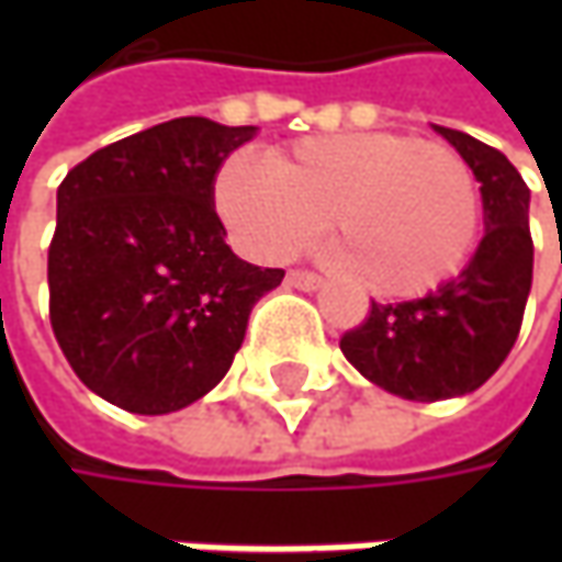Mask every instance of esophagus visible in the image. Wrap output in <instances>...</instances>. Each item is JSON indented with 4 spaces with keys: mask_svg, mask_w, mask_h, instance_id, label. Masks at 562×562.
<instances>
[{
    "mask_svg": "<svg viewBox=\"0 0 562 562\" xmlns=\"http://www.w3.org/2000/svg\"><path fill=\"white\" fill-rule=\"evenodd\" d=\"M288 284L296 291H318L322 288V278L313 271H288Z\"/></svg>",
    "mask_w": 562,
    "mask_h": 562,
    "instance_id": "34e87169",
    "label": "esophagus"
}]
</instances>
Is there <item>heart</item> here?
<instances>
[{
    "label": "heart",
    "mask_w": 562,
    "mask_h": 562,
    "mask_svg": "<svg viewBox=\"0 0 562 562\" xmlns=\"http://www.w3.org/2000/svg\"><path fill=\"white\" fill-rule=\"evenodd\" d=\"M215 205L262 262L291 259L331 218L344 259L378 296H419L450 281L482 218L463 156L394 131L306 137L271 162L234 153L215 178Z\"/></svg>",
    "instance_id": "heart-1"
}]
</instances>
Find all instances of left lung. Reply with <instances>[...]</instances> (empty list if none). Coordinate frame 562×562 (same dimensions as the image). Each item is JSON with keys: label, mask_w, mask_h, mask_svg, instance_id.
I'll return each instance as SVG.
<instances>
[{"label": "left lung", "mask_w": 562, "mask_h": 562, "mask_svg": "<svg viewBox=\"0 0 562 562\" xmlns=\"http://www.w3.org/2000/svg\"><path fill=\"white\" fill-rule=\"evenodd\" d=\"M463 156L485 209V237L460 274L406 303H372L369 318L340 337L359 375L403 400L463 397L509 357L531 291L535 247L529 187L507 156L463 131L438 127Z\"/></svg>", "instance_id": "obj_1"}]
</instances>
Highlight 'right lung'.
<instances>
[{"label":"right lung","instance_id":"1","mask_svg":"<svg viewBox=\"0 0 562 562\" xmlns=\"http://www.w3.org/2000/svg\"><path fill=\"white\" fill-rule=\"evenodd\" d=\"M256 127L175 119L97 149L58 187L49 318L75 375L127 413L165 416L227 375L281 269L237 259L215 175Z\"/></svg>","mask_w":562,"mask_h":562}]
</instances>
